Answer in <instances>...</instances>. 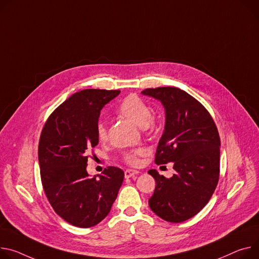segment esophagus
<instances>
[{
	"label": "esophagus",
	"mask_w": 259,
	"mask_h": 259,
	"mask_svg": "<svg viewBox=\"0 0 259 259\" xmlns=\"http://www.w3.org/2000/svg\"><path fill=\"white\" fill-rule=\"evenodd\" d=\"M137 174H139V171L136 170V169H127V170L125 171V178H126V179H129V178H131V177L136 176Z\"/></svg>",
	"instance_id": "obj_1"
}]
</instances>
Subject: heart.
I'll return each instance as SVG.
<instances>
[{
  "label": "heart",
  "mask_w": 259,
  "mask_h": 259,
  "mask_svg": "<svg viewBox=\"0 0 259 259\" xmlns=\"http://www.w3.org/2000/svg\"><path fill=\"white\" fill-rule=\"evenodd\" d=\"M119 112L122 116L126 117L127 120L132 122L134 125L140 127V128H146L151 125V108L150 106L143 100L138 98L137 96L131 95L123 100L119 107ZM97 136L100 140H104L107 137V127L104 122L99 121L96 127ZM143 150H137L133 152H126L124 154V158L126 162L130 164L137 163V156L143 154Z\"/></svg>",
  "instance_id": "b5f03b06"
}]
</instances>
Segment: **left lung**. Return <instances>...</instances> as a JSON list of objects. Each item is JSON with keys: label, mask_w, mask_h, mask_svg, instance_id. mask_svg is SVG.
I'll return each mask as SVG.
<instances>
[{"label": "left lung", "mask_w": 259, "mask_h": 259, "mask_svg": "<svg viewBox=\"0 0 259 259\" xmlns=\"http://www.w3.org/2000/svg\"><path fill=\"white\" fill-rule=\"evenodd\" d=\"M144 96L161 102L165 125L155 162L174 163L175 175L166 179L148 171L156 188L149 205L163 220L180 223L195 216L213 195L220 167V137L207 110L187 92L172 87L147 89Z\"/></svg>", "instance_id": "obj_1"}]
</instances>
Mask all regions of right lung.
I'll use <instances>...</instances> for the list:
<instances>
[{"instance_id":"obj_1","label":"right lung","mask_w":259,"mask_h":259,"mask_svg":"<svg viewBox=\"0 0 259 259\" xmlns=\"http://www.w3.org/2000/svg\"><path fill=\"white\" fill-rule=\"evenodd\" d=\"M121 91L88 89L70 96L49 117L38 149L43 189L56 213L68 223L88 228L110 211L124 171L109 166L91 177L87 162L99 138L96 127L102 108Z\"/></svg>"}]
</instances>
